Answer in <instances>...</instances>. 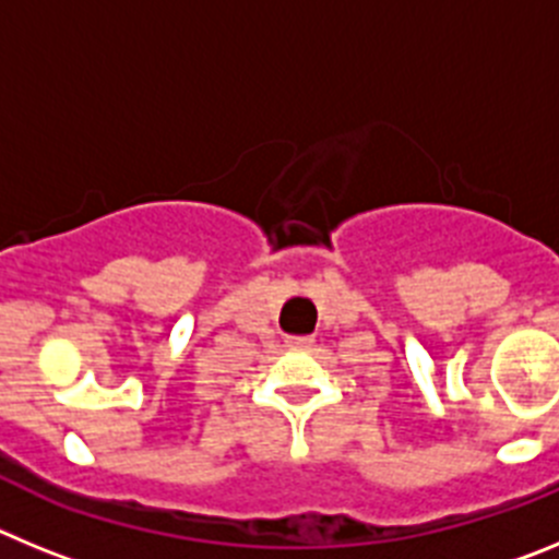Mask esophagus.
Here are the masks:
<instances>
[{
  "mask_svg": "<svg viewBox=\"0 0 559 559\" xmlns=\"http://www.w3.org/2000/svg\"><path fill=\"white\" fill-rule=\"evenodd\" d=\"M288 347L290 349H308V347H313V338H310V335H290Z\"/></svg>",
  "mask_w": 559,
  "mask_h": 559,
  "instance_id": "1",
  "label": "esophagus"
}]
</instances>
